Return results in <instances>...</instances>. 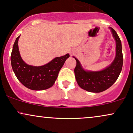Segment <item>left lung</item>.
<instances>
[{
	"label": "left lung",
	"instance_id": "obj_1",
	"mask_svg": "<svg viewBox=\"0 0 133 133\" xmlns=\"http://www.w3.org/2000/svg\"><path fill=\"white\" fill-rule=\"evenodd\" d=\"M116 43V54L109 66L100 71H85L77 59L74 73L80 88L91 92H101L108 89L116 82L121 72L123 64L121 42L113 29L109 27Z\"/></svg>",
	"mask_w": 133,
	"mask_h": 133
}]
</instances>
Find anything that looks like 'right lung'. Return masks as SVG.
Returning <instances> with one entry per match:
<instances>
[{"mask_svg": "<svg viewBox=\"0 0 133 133\" xmlns=\"http://www.w3.org/2000/svg\"><path fill=\"white\" fill-rule=\"evenodd\" d=\"M20 36L16 38L10 56L12 68L15 75L21 83L34 91L47 89L54 85L58 74L69 54L54 58L42 66H32L25 63L21 58L18 47Z\"/></svg>", "mask_w": 133, "mask_h": 133, "instance_id": "1", "label": "right lung"}]
</instances>
